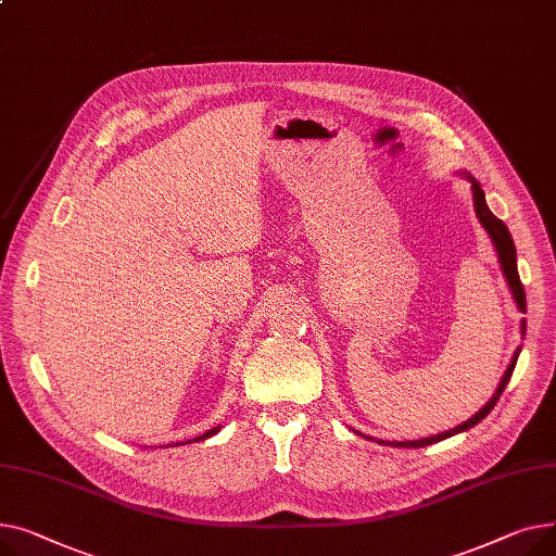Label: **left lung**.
Masks as SVG:
<instances>
[{
	"mask_svg": "<svg viewBox=\"0 0 556 556\" xmlns=\"http://www.w3.org/2000/svg\"><path fill=\"white\" fill-rule=\"evenodd\" d=\"M467 177H469L471 188H473V206H476V215H478L480 224L484 226V231L489 233V238H492V240H494V244H496L498 260H501V267H503V274H505V278H507V285H509V289H511V293H514V301H516L518 309H520V312H526V289H523V282H520V278H518V269H516V247H514V240H511V236H509V231H507L505 222H503V219H498L492 211H489V206H486V202H484V192H482L480 184H478L471 175H467ZM523 328H526V323H523ZM516 362H518V352L514 354V358H511V364H509V368H507V372H505L503 381L498 383V388H496V395H494L492 400H489V402L484 404V408H482V410H478L471 419H467L465 424H460V427H455V429L444 431V433L433 435V438H424V440H413V442H388V446L419 448V446L435 444V442H440V440H446V438H451V435H455V433H463V431H467V429L476 427V424H478L480 419H484L489 413H492V408H494V406H496V402L501 400L503 390H505V386H507V381H509V377H511V372H514Z\"/></svg>",
	"mask_w": 556,
	"mask_h": 556,
	"instance_id": "obj_1",
	"label": "left lung"
}]
</instances>
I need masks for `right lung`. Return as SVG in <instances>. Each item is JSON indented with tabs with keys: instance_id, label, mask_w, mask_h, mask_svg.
Returning <instances> with one entry per match:
<instances>
[{
	"instance_id": "add662e5",
	"label": "right lung",
	"mask_w": 556,
	"mask_h": 556,
	"mask_svg": "<svg viewBox=\"0 0 556 556\" xmlns=\"http://www.w3.org/2000/svg\"><path fill=\"white\" fill-rule=\"evenodd\" d=\"M217 431H219V427H215V429H211V431H206V433H204V435H198V438H194V440H186V444H188V442H202V440H206V438H213V435H215V433H217ZM181 444H184V442H181Z\"/></svg>"
}]
</instances>
